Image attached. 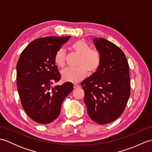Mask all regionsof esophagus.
Instances as JSON below:
<instances>
[{
	"instance_id": "34e87169",
	"label": "esophagus",
	"mask_w": 152,
	"mask_h": 152,
	"mask_svg": "<svg viewBox=\"0 0 152 152\" xmlns=\"http://www.w3.org/2000/svg\"><path fill=\"white\" fill-rule=\"evenodd\" d=\"M79 88H80V86L78 84H76V83L74 84V89H78Z\"/></svg>"
}]
</instances>
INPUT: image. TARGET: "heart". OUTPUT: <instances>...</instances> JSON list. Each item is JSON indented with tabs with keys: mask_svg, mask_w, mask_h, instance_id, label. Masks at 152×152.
Listing matches in <instances>:
<instances>
[{
	"mask_svg": "<svg viewBox=\"0 0 152 152\" xmlns=\"http://www.w3.org/2000/svg\"><path fill=\"white\" fill-rule=\"evenodd\" d=\"M72 48L80 56L76 68L68 67L61 71V76L66 82L76 83L81 81L89 73H94L98 70L101 63V56L96 49H91L89 45L84 40H80L72 45ZM66 52L63 48L58 50L55 56V63L63 67L65 63Z\"/></svg>",
	"mask_w": 152,
	"mask_h": 152,
	"instance_id": "b5f03b06",
	"label": "heart"
}]
</instances>
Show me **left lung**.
<instances>
[{"instance_id":"8db88e82","label":"left lung","mask_w":152,"mask_h":152,"mask_svg":"<svg viewBox=\"0 0 152 152\" xmlns=\"http://www.w3.org/2000/svg\"><path fill=\"white\" fill-rule=\"evenodd\" d=\"M93 42L101 63L81 86L89 118L104 125L117 119L126 107L131 92L129 69L124 53L116 45L102 38H95Z\"/></svg>"}]
</instances>
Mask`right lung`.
I'll return each instance as SVG.
<instances>
[{"mask_svg": "<svg viewBox=\"0 0 152 152\" xmlns=\"http://www.w3.org/2000/svg\"><path fill=\"white\" fill-rule=\"evenodd\" d=\"M70 37H48L33 40L22 51L17 63V86L26 114L38 124H48L60 114L63 100L73 90L71 82L51 88L61 74L55 56Z\"/></svg>", "mask_w": 152, "mask_h": 152, "instance_id": "add662e5", "label": "right lung"}]
</instances>
